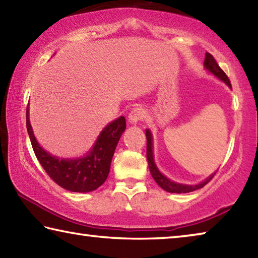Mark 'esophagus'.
<instances>
[{
  "instance_id": "obj_1",
  "label": "esophagus",
  "mask_w": 258,
  "mask_h": 258,
  "mask_svg": "<svg viewBox=\"0 0 258 258\" xmlns=\"http://www.w3.org/2000/svg\"><path fill=\"white\" fill-rule=\"evenodd\" d=\"M146 117V110L142 107H134L128 115V120L132 124H137L138 121L143 120Z\"/></svg>"
}]
</instances>
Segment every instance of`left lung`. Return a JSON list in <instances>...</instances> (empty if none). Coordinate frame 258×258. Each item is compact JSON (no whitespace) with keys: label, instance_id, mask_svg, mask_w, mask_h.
I'll list each match as a JSON object with an SVG mask.
<instances>
[{"label":"left lung","instance_id":"1","mask_svg":"<svg viewBox=\"0 0 258 258\" xmlns=\"http://www.w3.org/2000/svg\"><path fill=\"white\" fill-rule=\"evenodd\" d=\"M205 67L208 69L209 72L213 73L214 75L217 76L218 78H221L222 81L225 82L231 87V83L229 77L226 76V74L222 71L221 67L218 66V63L216 62V60L211 53H206V56H205ZM146 137H147V159H148V164H149V169L152 177L154 180L157 182L160 187H163L165 191L167 192H173V194H186V192H191L195 190H198L200 187H203L207 184V183L212 180L216 173H214L213 175L209 176L206 181H204L200 183V184L197 185H186V184H180V183H175L171 180H168L167 177L164 176L161 174L158 168L156 167L155 161H154V154H152V140H151V133L149 130H146Z\"/></svg>","mask_w":258,"mask_h":258}]
</instances>
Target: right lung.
<instances>
[{"label":"right lung","instance_id":"right-lung-1","mask_svg":"<svg viewBox=\"0 0 258 258\" xmlns=\"http://www.w3.org/2000/svg\"><path fill=\"white\" fill-rule=\"evenodd\" d=\"M26 126L35 156L47 175L68 191L90 192L98 189L107 180L116 146L126 128V120L121 116L107 125L90 154L84 158L77 159H59L42 149L29 123L28 106L26 109Z\"/></svg>","mask_w":258,"mask_h":258}]
</instances>
